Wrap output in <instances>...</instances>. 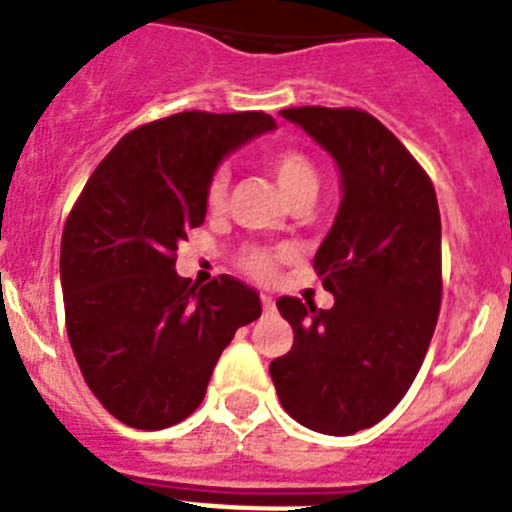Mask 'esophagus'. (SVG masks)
Segmentation results:
<instances>
[{
	"instance_id": "obj_1",
	"label": "esophagus",
	"mask_w": 512,
	"mask_h": 512,
	"mask_svg": "<svg viewBox=\"0 0 512 512\" xmlns=\"http://www.w3.org/2000/svg\"><path fill=\"white\" fill-rule=\"evenodd\" d=\"M261 305H264V310H266V312L274 310V300H271L269 295H261Z\"/></svg>"
}]
</instances>
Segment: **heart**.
Returning <instances> with one entry per match:
<instances>
[{
    "label": "heart",
    "instance_id": "obj_1",
    "mask_svg": "<svg viewBox=\"0 0 512 512\" xmlns=\"http://www.w3.org/2000/svg\"><path fill=\"white\" fill-rule=\"evenodd\" d=\"M266 166L277 179L279 189L287 194L289 202L300 200V197H315L320 184V176L312 158L300 148H274L266 153ZM225 194H228V171H215L210 176L205 189V200L210 210H220L225 205ZM284 259V248H266L253 246L238 256V264L246 271L248 277L269 282L274 279L279 269V261Z\"/></svg>",
    "mask_w": 512,
    "mask_h": 512
}]
</instances>
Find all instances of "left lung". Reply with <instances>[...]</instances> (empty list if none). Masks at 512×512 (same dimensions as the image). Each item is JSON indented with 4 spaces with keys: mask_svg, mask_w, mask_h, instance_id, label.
Segmentation results:
<instances>
[{
    "mask_svg": "<svg viewBox=\"0 0 512 512\" xmlns=\"http://www.w3.org/2000/svg\"><path fill=\"white\" fill-rule=\"evenodd\" d=\"M282 117L336 158L343 200L312 261L336 302L318 310L279 297L295 343L269 374L297 423L351 436L395 410L431 346L443 292L441 212L423 166L369 112L289 107Z\"/></svg>",
    "mask_w": 512,
    "mask_h": 512,
    "instance_id": "1",
    "label": "left lung"
}]
</instances>
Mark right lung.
<instances>
[{
  "label": "right lung",
  "instance_id": "add662e5",
  "mask_svg": "<svg viewBox=\"0 0 512 512\" xmlns=\"http://www.w3.org/2000/svg\"><path fill=\"white\" fill-rule=\"evenodd\" d=\"M277 128L266 112L189 110L122 135L63 225L66 330L89 390L130 428L161 431L205 400L223 348L261 315L238 279L197 287L176 248L205 223L217 164Z\"/></svg>",
  "mask_w": 512,
  "mask_h": 512
}]
</instances>
